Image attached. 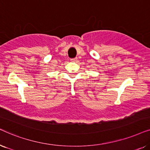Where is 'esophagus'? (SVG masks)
<instances>
[{"instance_id": "34e87169", "label": "esophagus", "mask_w": 150, "mask_h": 150, "mask_svg": "<svg viewBox=\"0 0 150 150\" xmlns=\"http://www.w3.org/2000/svg\"><path fill=\"white\" fill-rule=\"evenodd\" d=\"M77 57H75V58H74V59H71V61H73V62H76V61H77Z\"/></svg>"}]
</instances>
